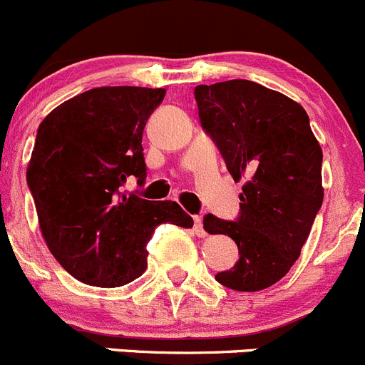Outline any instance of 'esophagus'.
Returning a JSON list of instances; mask_svg holds the SVG:
<instances>
[{"label":"esophagus","instance_id":"esophagus-1","mask_svg":"<svg viewBox=\"0 0 365 365\" xmlns=\"http://www.w3.org/2000/svg\"><path fill=\"white\" fill-rule=\"evenodd\" d=\"M193 230L195 234L200 237H204L205 234H207L204 229V223H202V216H193Z\"/></svg>","mask_w":365,"mask_h":365}]
</instances>
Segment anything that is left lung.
<instances>
[{
	"mask_svg": "<svg viewBox=\"0 0 365 365\" xmlns=\"http://www.w3.org/2000/svg\"><path fill=\"white\" fill-rule=\"evenodd\" d=\"M198 118L227 170L240 181L236 220L204 216L209 234H225L240 259L215 279L236 291H261L294 264L323 204V153L304 108L248 79L195 88Z\"/></svg>",
	"mask_w": 365,
	"mask_h": 365,
	"instance_id": "8db88e82",
	"label": "left lung"
}]
</instances>
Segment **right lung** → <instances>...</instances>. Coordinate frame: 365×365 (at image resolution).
I'll list each match as a JSON object with an SVG mask.
<instances>
[{"instance_id":"add662e5","label":"right lung","mask_w":365,"mask_h":365,"mask_svg":"<svg viewBox=\"0 0 365 365\" xmlns=\"http://www.w3.org/2000/svg\"><path fill=\"white\" fill-rule=\"evenodd\" d=\"M163 88L103 86L61 103L37 129L26 181L42 236L79 282L118 287L147 268L160 223L191 227L178 202L125 195L147 178L142 136Z\"/></svg>"}]
</instances>
